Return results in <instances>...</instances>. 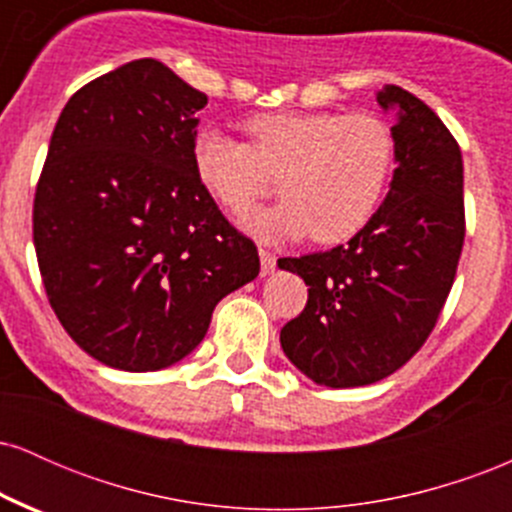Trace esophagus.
Masks as SVG:
<instances>
[{
  "instance_id": "1",
  "label": "esophagus",
  "mask_w": 512,
  "mask_h": 512,
  "mask_svg": "<svg viewBox=\"0 0 512 512\" xmlns=\"http://www.w3.org/2000/svg\"><path fill=\"white\" fill-rule=\"evenodd\" d=\"M260 262H262V274H264V276L272 274L274 269H276V257H274L269 250L260 248Z\"/></svg>"
}]
</instances>
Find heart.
Wrapping results in <instances>:
<instances>
[{"mask_svg":"<svg viewBox=\"0 0 512 512\" xmlns=\"http://www.w3.org/2000/svg\"><path fill=\"white\" fill-rule=\"evenodd\" d=\"M250 144L216 127L192 139V168L204 190L243 216L279 178L284 202L245 219L267 238L320 245L354 238L378 209L395 163V137L370 113H264L245 120Z\"/></svg>","mask_w":512,"mask_h":512,"instance_id":"heart-1","label":"heart"}]
</instances>
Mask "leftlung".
Instances as JSON below:
<instances>
[{"mask_svg": "<svg viewBox=\"0 0 512 512\" xmlns=\"http://www.w3.org/2000/svg\"><path fill=\"white\" fill-rule=\"evenodd\" d=\"M378 103L397 113L385 202L349 245L279 260L308 286L281 349L327 387L378 383L402 368L436 327L462 255L460 146L414 93L390 84Z\"/></svg>", "mask_w": 512, "mask_h": 512, "instance_id": "1", "label": "left lung"}]
</instances>
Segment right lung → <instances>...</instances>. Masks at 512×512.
<instances>
[{"label":"right lung","mask_w":512,"mask_h":512,"mask_svg":"<svg viewBox=\"0 0 512 512\" xmlns=\"http://www.w3.org/2000/svg\"><path fill=\"white\" fill-rule=\"evenodd\" d=\"M204 105L163 62L134 60L79 88L52 132L33 202L40 276L69 337L110 368L178 363L260 274L192 168Z\"/></svg>","instance_id":"1"}]
</instances>
